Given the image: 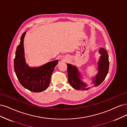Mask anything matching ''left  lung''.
Returning <instances> with one entry per match:
<instances>
[{
	"mask_svg": "<svg viewBox=\"0 0 127 127\" xmlns=\"http://www.w3.org/2000/svg\"><path fill=\"white\" fill-rule=\"evenodd\" d=\"M99 53L100 56L97 62V73L92 78L93 87H97L103 82L109 71V62L108 54L105 49L100 48ZM68 81L72 87L77 90H88L91 87L82 80L83 79L76 66L70 64H67Z\"/></svg>",
	"mask_w": 127,
	"mask_h": 127,
	"instance_id": "1",
	"label": "left lung"
}]
</instances>
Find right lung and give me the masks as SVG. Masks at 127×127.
<instances>
[{
  "mask_svg": "<svg viewBox=\"0 0 127 127\" xmlns=\"http://www.w3.org/2000/svg\"><path fill=\"white\" fill-rule=\"evenodd\" d=\"M26 32L20 37L14 59V70L20 83L23 87L34 92L45 91L50 85L51 77L58 60L47 62L38 67H31L26 63L24 47Z\"/></svg>",
  "mask_w": 127,
  "mask_h": 127,
  "instance_id": "obj_1",
  "label": "right lung"
}]
</instances>
